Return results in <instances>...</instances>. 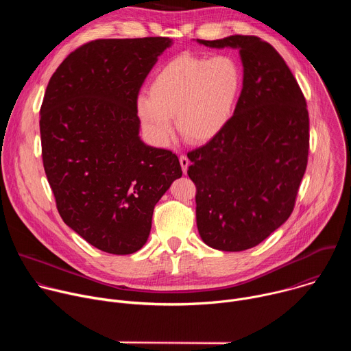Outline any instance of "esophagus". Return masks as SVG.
Segmentation results:
<instances>
[{"label": "esophagus", "instance_id": "obj_1", "mask_svg": "<svg viewBox=\"0 0 351 351\" xmlns=\"http://www.w3.org/2000/svg\"><path fill=\"white\" fill-rule=\"evenodd\" d=\"M179 161H180V165H182V171H183V173H186V172H187V168H189V164H190L189 158H187L186 156H180Z\"/></svg>", "mask_w": 351, "mask_h": 351}]
</instances>
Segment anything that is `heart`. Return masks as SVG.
Masks as SVG:
<instances>
[{
    "label": "heart",
    "instance_id": "1",
    "mask_svg": "<svg viewBox=\"0 0 351 351\" xmlns=\"http://www.w3.org/2000/svg\"><path fill=\"white\" fill-rule=\"evenodd\" d=\"M241 84V69L232 57L183 53L157 71L148 95L137 99V112L144 128L160 141L171 137L175 117L186 141L203 144L229 123Z\"/></svg>",
    "mask_w": 351,
    "mask_h": 351
}]
</instances>
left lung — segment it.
I'll return each mask as SVG.
<instances>
[{
    "label": "left lung",
    "instance_id": "left-lung-1",
    "mask_svg": "<svg viewBox=\"0 0 351 351\" xmlns=\"http://www.w3.org/2000/svg\"><path fill=\"white\" fill-rule=\"evenodd\" d=\"M239 48L243 88L225 129L187 153L203 241L243 252L265 240L293 213L310 148L307 103L276 49L257 36L197 40Z\"/></svg>",
    "mask_w": 351,
    "mask_h": 351
}]
</instances>
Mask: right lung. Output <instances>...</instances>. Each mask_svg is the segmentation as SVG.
<instances>
[{
	"label": "right lung",
	"mask_w": 351,
	"mask_h": 351,
	"mask_svg": "<svg viewBox=\"0 0 351 351\" xmlns=\"http://www.w3.org/2000/svg\"><path fill=\"white\" fill-rule=\"evenodd\" d=\"M169 37L88 41L57 68L40 108L41 157L62 221L101 252L140 250L156 204L182 176L138 137V91Z\"/></svg>",
	"instance_id": "obj_1"
}]
</instances>
